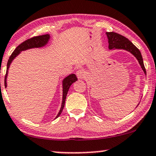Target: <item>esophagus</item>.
Returning a JSON list of instances; mask_svg holds the SVG:
<instances>
[{
  "label": "esophagus",
  "mask_w": 156,
  "mask_h": 156,
  "mask_svg": "<svg viewBox=\"0 0 156 156\" xmlns=\"http://www.w3.org/2000/svg\"><path fill=\"white\" fill-rule=\"evenodd\" d=\"M76 77H77L79 80H82V79H83L84 76H85L86 73L83 69H79V70L76 71Z\"/></svg>",
  "instance_id": "obj_1"
}]
</instances>
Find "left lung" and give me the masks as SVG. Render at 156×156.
I'll list each match as a JSON object with an SVG mask.
<instances>
[{
	"label": "left lung",
	"instance_id": "1",
	"mask_svg": "<svg viewBox=\"0 0 156 156\" xmlns=\"http://www.w3.org/2000/svg\"><path fill=\"white\" fill-rule=\"evenodd\" d=\"M106 35L108 40V48L110 50H125V51H129L134 55L136 58L137 59L140 66L143 72L146 74V70L144 66L143 56H142L140 50L129 41L127 38L121 34H117L116 32H106ZM139 105V104H138Z\"/></svg>",
	"mask_w": 156,
	"mask_h": 156
}]
</instances>
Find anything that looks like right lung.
I'll use <instances>...</instances> for the list:
<instances>
[{"label": "right lung", "mask_w": 156, "mask_h": 156, "mask_svg": "<svg viewBox=\"0 0 156 156\" xmlns=\"http://www.w3.org/2000/svg\"><path fill=\"white\" fill-rule=\"evenodd\" d=\"M50 38V34H43V35H40L37 36V37H34L30 38V39H28L25 40L24 42H23L22 43H21L19 46H17L16 48L13 51L12 54L10 57H9V61H8L7 63V69H6V74H5V87H7V83H6V79H7V75L8 72H9V69L10 67V65L11 62H12L13 59L16 58L17 55H18L19 53L22 51H26V50L31 49V48H42L44 47V46L46 45L48 43ZM77 80V78H76V75L74 74H72L69 76H67L66 77H65L63 80L62 81V86H63V97H62V103H61V106L60 108V111H59L58 113L57 114L55 119H57L58 117L60 116V114L62 112L63 107H64L65 105V101H66V98L67 95V93H68L69 87L72 85V83H74Z\"/></svg>", "instance_id": "add662e5"}]
</instances>
